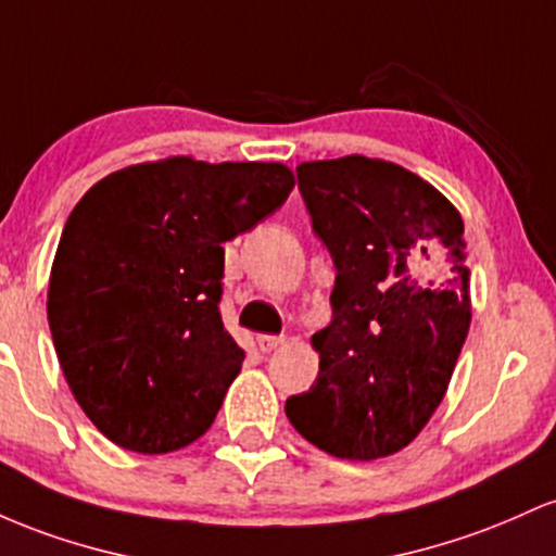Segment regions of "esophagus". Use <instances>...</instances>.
I'll list each match as a JSON object with an SVG mask.
<instances>
[{
    "mask_svg": "<svg viewBox=\"0 0 556 556\" xmlns=\"http://www.w3.org/2000/svg\"><path fill=\"white\" fill-rule=\"evenodd\" d=\"M286 344V339L283 336H267V333H262V336H257V346L262 349V352H276L278 346H283Z\"/></svg>",
    "mask_w": 556,
    "mask_h": 556,
    "instance_id": "1",
    "label": "esophagus"
}]
</instances>
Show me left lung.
<instances>
[{"instance_id": "8db88e82", "label": "left lung", "mask_w": 556, "mask_h": 556, "mask_svg": "<svg viewBox=\"0 0 556 556\" xmlns=\"http://www.w3.org/2000/svg\"><path fill=\"white\" fill-rule=\"evenodd\" d=\"M299 191L336 265L320 372L286 415L309 444L370 463L413 444L444 399L470 330L463 215L396 162H302Z\"/></svg>"}]
</instances>
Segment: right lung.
<instances>
[{"mask_svg":"<svg viewBox=\"0 0 556 556\" xmlns=\"http://www.w3.org/2000/svg\"><path fill=\"white\" fill-rule=\"evenodd\" d=\"M294 189L280 162L165 157L110 173L73 207L47 317L67 386L112 444L167 454L207 433L244 349L223 326V244Z\"/></svg>","mask_w":556,"mask_h":556,"instance_id":"add662e5","label":"right lung"}]
</instances>
